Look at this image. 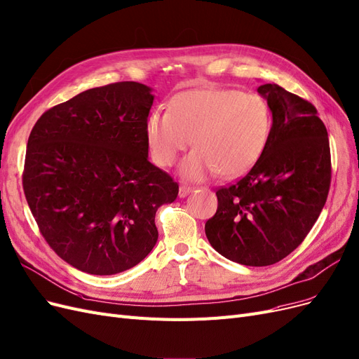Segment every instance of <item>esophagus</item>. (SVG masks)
<instances>
[{
    "instance_id": "1",
    "label": "esophagus",
    "mask_w": 359,
    "mask_h": 359,
    "mask_svg": "<svg viewBox=\"0 0 359 359\" xmlns=\"http://www.w3.org/2000/svg\"><path fill=\"white\" fill-rule=\"evenodd\" d=\"M191 192H192L191 186H180V188H179V196H180V198L188 196Z\"/></svg>"
}]
</instances>
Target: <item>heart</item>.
Wrapping results in <instances>:
<instances>
[{"label":"heart","mask_w":359,"mask_h":359,"mask_svg":"<svg viewBox=\"0 0 359 359\" xmlns=\"http://www.w3.org/2000/svg\"><path fill=\"white\" fill-rule=\"evenodd\" d=\"M154 161L173 165L192 142L196 149L180 165L186 180L201 182L220 173L238 177L251 170L271 133V110L258 93L201 88L177 93L171 110L158 107L145 124Z\"/></svg>","instance_id":"b5f03b06"}]
</instances>
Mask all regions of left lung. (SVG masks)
<instances>
[{"mask_svg": "<svg viewBox=\"0 0 359 359\" xmlns=\"http://www.w3.org/2000/svg\"><path fill=\"white\" fill-rule=\"evenodd\" d=\"M273 124L259 160L220 188L205 223L208 242L227 259L251 267L278 262L298 248L325 204L332 180L329 135L316 107L276 83L258 88Z\"/></svg>", "mask_w": 359, "mask_h": 359, "instance_id": "obj_1", "label": "left lung"}]
</instances>
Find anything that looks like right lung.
I'll list each match as a JSON object with an SVG mask.
<instances>
[{
	"label": "right lung",
	"mask_w": 359,
	"mask_h": 359,
	"mask_svg": "<svg viewBox=\"0 0 359 359\" xmlns=\"http://www.w3.org/2000/svg\"><path fill=\"white\" fill-rule=\"evenodd\" d=\"M151 88L117 82L45 111L30 132L23 189L53 251L74 269L111 276L157 243L155 212L179 184L148 161Z\"/></svg>",
	"instance_id": "right-lung-1"
}]
</instances>
